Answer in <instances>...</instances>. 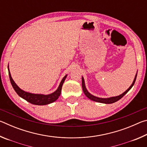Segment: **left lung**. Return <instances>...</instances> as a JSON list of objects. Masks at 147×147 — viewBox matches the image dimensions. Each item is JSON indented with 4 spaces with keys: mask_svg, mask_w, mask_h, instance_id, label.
I'll use <instances>...</instances> for the list:
<instances>
[{
    "mask_svg": "<svg viewBox=\"0 0 147 147\" xmlns=\"http://www.w3.org/2000/svg\"><path fill=\"white\" fill-rule=\"evenodd\" d=\"M137 74H138V72H137V73L136 74L135 78H134L132 84H131V85L129 87V88L127 89V90H126V91H124L123 93H122L121 94H120V95L116 96H112V97L99 98V97H97V96H95L93 95V94H91L88 90H87V89L86 88V85H85V82H84V79L83 78V76L82 78V89L84 94H85L87 97L90 99V100L97 102H100V103H104V104H112V103L115 102L117 101H118L119 100H120L122 97H123V96L125 95V94L127 93L129 91H130V89L132 88L133 86L134 85V84H135Z\"/></svg>",
    "mask_w": 147,
    "mask_h": 147,
    "instance_id": "1",
    "label": "left lung"
}]
</instances>
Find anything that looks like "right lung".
I'll list each match as a JSON object with an SVG mask.
<instances>
[{
  "mask_svg": "<svg viewBox=\"0 0 147 147\" xmlns=\"http://www.w3.org/2000/svg\"><path fill=\"white\" fill-rule=\"evenodd\" d=\"M8 69L9 73V80H10L11 86L16 91V93L19 96L23 98L24 100L28 101V102L31 103L32 104H35V105H47V104H49L51 103H53L55 102L57 99L59 98V95H60L61 92V88L63 86V84L65 80L66 77L67 75L65 76L63 79L61 80L60 84H59L58 88L53 93L49 94H34L28 93V92H26L23 90H22L21 88H19L18 86L15 83L13 78H11L10 72H9V65H8Z\"/></svg>",
  "mask_w": 147,
  "mask_h": 147,
  "instance_id": "obj_1",
  "label": "right lung"
}]
</instances>
